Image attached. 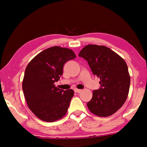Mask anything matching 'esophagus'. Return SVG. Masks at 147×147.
Here are the masks:
<instances>
[{
    "label": "esophagus",
    "mask_w": 147,
    "mask_h": 147,
    "mask_svg": "<svg viewBox=\"0 0 147 147\" xmlns=\"http://www.w3.org/2000/svg\"><path fill=\"white\" fill-rule=\"evenodd\" d=\"M74 90L76 93H80V92L82 91V90H80V89H78V88H74Z\"/></svg>",
    "instance_id": "1"
}]
</instances>
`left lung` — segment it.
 Here are the masks:
<instances>
[{"label": "left lung", "instance_id": "obj_1", "mask_svg": "<svg viewBox=\"0 0 147 147\" xmlns=\"http://www.w3.org/2000/svg\"><path fill=\"white\" fill-rule=\"evenodd\" d=\"M78 56L87 60L92 73L100 80V88L93 91L87 103L89 110L101 117L114 114L124 104L130 87L125 60L109 48L96 45H87Z\"/></svg>", "mask_w": 147, "mask_h": 147}]
</instances>
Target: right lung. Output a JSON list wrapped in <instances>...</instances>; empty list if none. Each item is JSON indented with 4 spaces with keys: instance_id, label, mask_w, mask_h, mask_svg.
Instances as JSON below:
<instances>
[{
    "instance_id": "obj_1",
    "label": "right lung",
    "mask_w": 147,
    "mask_h": 147,
    "mask_svg": "<svg viewBox=\"0 0 147 147\" xmlns=\"http://www.w3.org/2000/svg\"><path fill=\"white\" fill-rule=\"evenodd\" d=\"M69 48L53 47L37 54L25 69L22 88L28 108L39 119L52 122L64 117L74 96L72 89L57 88L65 63L75 59Z\"/></svg>"
}]
</instances>
